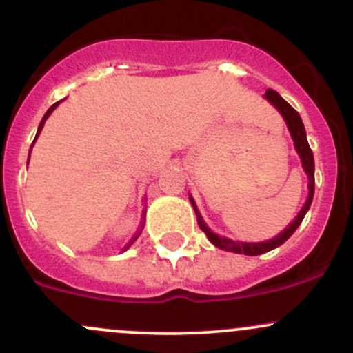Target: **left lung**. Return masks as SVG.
<instances>
[{
  "mask_svg": "<svg viewBox=\"0 0 353 353\" xmlns=\"http://www.w3.org/2000/svg\"><path fill=\"white\" fill-rule=\"evenodd\" d=\"M266 99L271 102V104L274 105V108L278 109L279 112H281L283 117H284V121H286L288 128H290L291 136H293L294 148H296L298 154H299V157H301L303 168H305L306 175H308V178H310V181H308V188H310L308 199H306L305 205H303L301 210H299V214L296 215V219H294V221L291 222L290 225H288L286 229H284L283 232L279 234V236H276L274 239H269V241H266V242H237V241H232V239L221 237V236H217V234L212 232V230L205 225V222H203L202 215H200V212L196 210L195 202H193V199L190 196V202H192L193 208H195V214H196V222H199L200 229H202L203 232L207 234L208 241H210L214 245H217L219 249H223V251L245 254V256H259V254H264V252L271 251V249H276V248H278V245H281L283 242H286L288 239L291 237V234H293L294 230L298 229V225H299V223H301L303 219H305L306 212H308L310 205H312L313 193H314V161H313V153H312V148H310V145H308V139H306V131H305V126H303L301 117H299L298 112L294 111V109L291 108V105L288 104V102L284 101L278 92H276V90L268 89L266 90Z\"/></svg>",
  "mask_w": 353,
  "mask_h": 353,
  "instance_id": "1",
  "label": "left lung"
}]
</instances>
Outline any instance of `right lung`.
<instances>
[{"mask_svg": "<svg viewBox=\"0 0 353 353\" xmlns=\"http://www.w3.org/2000/svg\"><path fill=\"white\" fill-rule=\"evenodd\" d=\"M59 102H60V101H59ZM59 102H55V104H54V105H52V108H50V109H48V111H47V112H45L43 119H41V123H40V126H39V131H37V136H39V134H40V131H41V128H43L45 121H47V117H48V116H50V114H52V111H54V109L57 108V105H59ZM37 136H35V139H37ZM33 143H35V141H33ZM28 158H30V157H28ZM141 222H143V223H141V229H139V230H138V234H136V236H134V237H132L130 242H128V244H126V248H124V249H128V248H130V245L132 244V242H134V241H136V239H138V236H139V234H141V230H143V225H145V217H143V221H141Z\"/></svg>", "mask_w": 353, "mask_h": 353, "instance_id": "add662e5", "label": "right lung"}]
</instances>
